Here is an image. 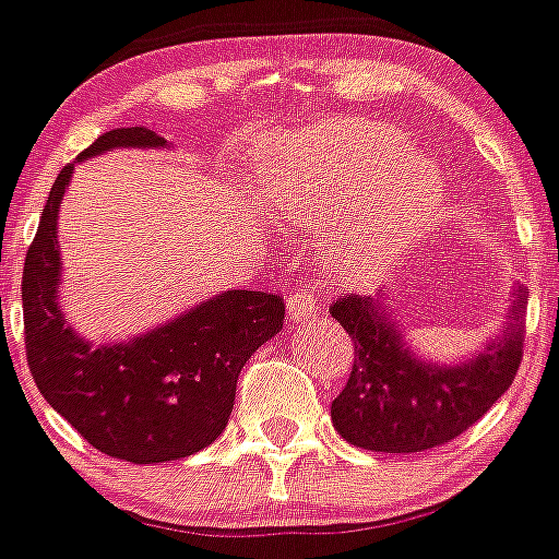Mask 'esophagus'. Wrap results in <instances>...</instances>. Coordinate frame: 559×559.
<instances>
[{
  "label": "esophagus",
  "instance_id": "esophagus-1",
  "mask_svg": "<svg viewBox=\"0 0 559 559\" xmlns=\"http://www.w3.org/2000/svg\"><path fill=\"white\" fill-rule=\"evenodd\" d=\"M318 312V301L312 299L307 290H299L288 299V318L290 321H305V318H312Z\"/></svg>",
  "mask_w": 559,
  "mask_h": 559
}]
</instances>
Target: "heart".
Returning a JSON list of instances; mask_svg holds the SVG:
<instances>
[{"label": "heart", "instance_id": "b5f03b06", "mask_svg": "<svg viewBox=\"0 0 559 559\" xmlns=\"http://www.w3.org/2000/svg\"><path fill=\"white\" fill-rule=\"evenodd\" d=\"M260 189L276 222L321 230L323 260L345 285L384 280L436 225L448 197L433 158L368 120H326L271 140Z\"/></svg>", "mask_w": 559, "mask_h": 559}]
</instances>
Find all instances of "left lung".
<instances>
[{
  "label": "left lung",
  "instance_id": "obj_1",
  "mask_svg": "<svg viewBox=\"0 0 559 559\" xmlns=\"http://www.w3.org/2000/svg\"><path fill=\"white\" fill-rule=\"evenodd\" d=\"M527 296L522 285L513 290L502 334L461 365L425 362L414 354L381 299L334 301L329 312L354 340L348 384L332 401L337 433L373 453H423L464 433L519 373Z\"/></svg>",
  "mask_w": 559,
  "mask_h": 559
}]
</instances>
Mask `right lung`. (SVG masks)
<instances>
[{
  "instance_id": "add662e5",
  "label": "right lung",
  "mask_w": 559,
  "mask_h": 559,
  "mask_svg": "<svg viewBox=\"0 0 559 559\" xmlns=\"http://www.w3.org/2000/svg\"><path fill=\"white\" fill-rule=\"evenodd\" d=\"M115 147H167V140L142 126L115 129L79 162ZM73 167L51 186L21 276L32 379L49 406L111 459L162 464L200 453L227 428L247 359L283 329V296L225 290L126 343L79 337L57 301V214Z\"/></svg>"
}]
</instances>
